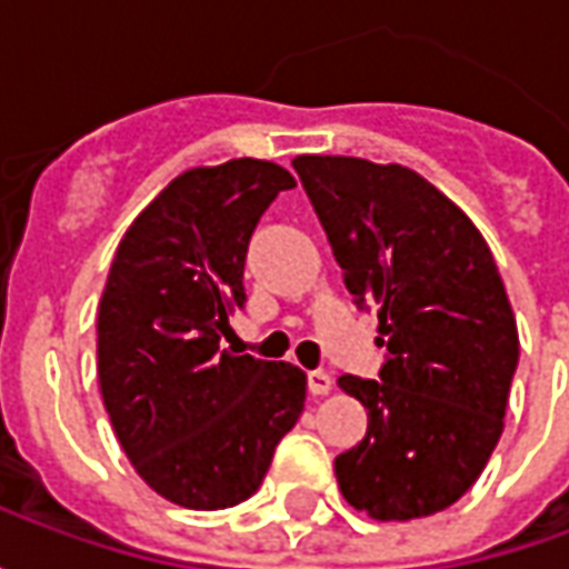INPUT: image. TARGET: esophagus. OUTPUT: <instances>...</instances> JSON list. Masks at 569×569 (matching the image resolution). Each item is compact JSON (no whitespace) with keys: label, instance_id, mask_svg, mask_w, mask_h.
Returning <instances> with one entry per match:
<instances>
[{"label":"esophagus","instance_id":"esophagus-1","mask_svg":"<svg viewBox=\"0 0 569 569\" xmlns=\"http://www.w3.org/2000/svg\"><path fill=\"white\" fill-rule=\"evenodd\" d=\"M308 387H310V393H313V396H329V393H332V387H335L332 375H329V371H322V369L310 371Z\"/></svg>","mask_w":569,"mask_h":569}]
</instances>
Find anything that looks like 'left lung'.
I'll list each match as a JSON object with an SVG mask.
<instances>
[{
  "instance_id": "obj_1",
  "label": "left lung",
  "mask_w": 569,
  "mask_h": 569,
  "mask_svg": "<svg viewBox=\"0 0 569 569\" xmlns=\"http://www.w3.org/2000/svg\"><path fill=\"white\" fill-rule=\"evenodd\" d=\"M292 167L390 353L381 381L338 378L369 408L366 439L335 457L338 488L375 521L441 512L488 466L518 366L497 261L469 216L402 163L298 154Z\"/></svg>"
}]
</instances>
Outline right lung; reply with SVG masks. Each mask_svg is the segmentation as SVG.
<instances>
[{"label": "right lung", "mask_w": 569, "mask_h": 569, "mask_svg": "<svg viewBox=\"0 0 569 569\" xmlns=\"http://www.w3.org/2000/svg\"><path fill=\"white\" fill-rule=\"evenodd\" d=\"M296 186L280 163L191 167L133 219L97 313V375L137 476L186 509H228L259 490L305 411L308 375L222 350L247 305L249 237Z\"/></svg>", "instance_id": "add662e5"}]
</instances>
